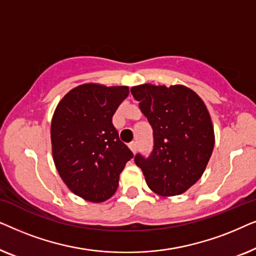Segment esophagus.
Returning <instances> with one entry per match:
<instances>
[{"label": "esophagus", "instance_id": "esophagus-1", "mask_svg": "<svg viewBox=\"0 0 256 256\" xmlns=\"http://www.w3.org/2000/svg\"><path fill=\"white\" fill-rule=\"evenodd\" d=\"M128 146H129V149L132 150V154H136V152H138V143H136V142L129 143Z\"/></svg>", "mask_w": 256, "mask_h": 256}]
</instances>
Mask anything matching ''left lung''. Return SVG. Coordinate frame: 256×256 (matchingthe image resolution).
I'll return each mask as SVG.
<instances>
[{
    "label": "left lung",
    "instance_id": "8db88e82",
    "mask_svg": "<svg viewBox=\"0 0 256 256\" xmlns=\"http://www.w3.org/2000/svg\"><path fill=\"white\" fill-rule=\"evenodd\" d=\"M130 92L154 130L148 158L135 156L146 185L160 197L188 191L202 176L214 148L211 116L202 98L184 85L134 86Z\"/></svg>",
    "mask_w": 256,
    "mask_h": 256
}]
</instances>
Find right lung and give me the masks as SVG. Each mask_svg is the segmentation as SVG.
Listing matches in <instances>:
<instances>
[{
	"mask_svg": "<svg viewBox=\"0 0 256 256\" xmlns=\"http://www.w3.org/2000/svg\"><path fill=\"white\" fill-rule=\"evenodd\" d=\"M128 94V86L82 84L56 107L51 121L54 166L66 186L87 202L110 199L126 163L134 156L112 124Z\"/></svg>",
	"mask_w": 256,
	"mask_h": 256,
	"instance_id": "add662e5",
	"label": "right lung"
}]
</instances>
